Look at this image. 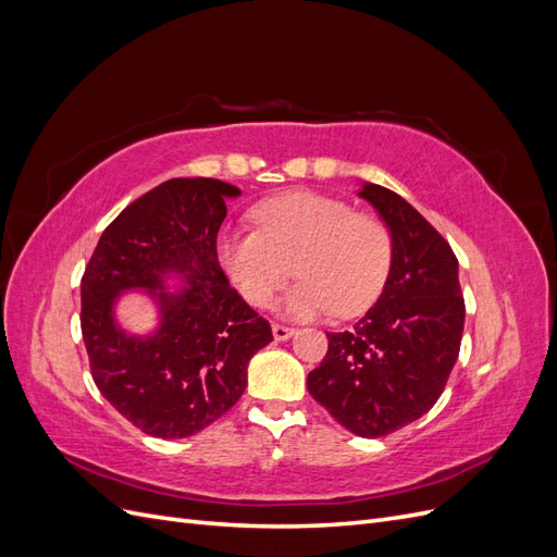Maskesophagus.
<instances>
[{
	"label": "esophagus",
	"instance_id": "obj_1",
	"mask_svg": "<svg viewBox=\"0 0 557 557\" xmlns=\"http://www.w3.org/2000/svg\"><path fill=\"white\" fill-rule=\"evenodd\" d=\"M272 332H274V339H276V342H285V339H290V336L295 334V327H285V325H281V323H274V325H272Z\"/></svg>",
	"mask_w": 557,
	"mask_h": 557
}]
</instances>
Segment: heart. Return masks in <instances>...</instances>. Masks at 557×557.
I'll use <instances>...</instances> for the list:
<instances>
[{"label": "heart", "mask_w": 557, "mask_h": 557, "mask_svg": "<svg viewBox=\"0 0 557 557\" xmlns=\"http://www.w3.org/2000/svg\"><path fill=\"white\" fill-rule=\"evenodd\" d=\"M258 230H232L215 250L234 288L264 309L295 274L283 311L307 320L348 318L374 305L393 260V239L381 218L352 211L348 201L295 190L262 201L252 211Z\"/></svg>", "instance_id": "heart-1"}]
</instances>
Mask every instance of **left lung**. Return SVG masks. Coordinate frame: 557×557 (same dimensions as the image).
Returning <instances> with one entry per match:
<instances>
[{
  "instance_id": "obj_1",
  "label": "left lung",
  "mask_w": 557,
  "mask_h": 557,
  "mask_svg": "<svg viewBox=\"0 0 557 557\" xmlns=\"http://www.w3.org/2000/svg\"><path fill=\"white\" fill-rule=\"evenodd\" d=\"M358 195L391 230V272L352 330L327 332V352L307 385L336 423L376 440L442 397L460 352L465 299L458 258L407 199L376 183H362Z\"/></svg>"
}]
</instances>
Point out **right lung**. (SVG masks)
I'll return each mask as SVG.
<instances>
[{
	"label": "right lung",
	"instance_id": "add662e5",
	"mask_svg": "<svg viewBox=\"0 0 557 557\" xmlns=\"http://www.w3.org/2000/svg\"><path fill=\"white\" fill-rule=\"evenodd\" d=\"M237 185L172 178L134 199L102 232L81 278V332L90 372L111 407L158 440H183L227 413L246 391L250 358L274 339L232 288L215 239ZM176 275L182 288L166 292ZM144 289L159 327L116 325L123 292Z\"/></svg>",
	"mask_w": 557,
	"mask_h": 557
}]
</instances>
